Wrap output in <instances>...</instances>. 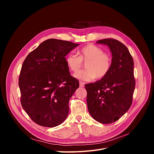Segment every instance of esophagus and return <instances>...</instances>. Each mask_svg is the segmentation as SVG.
<instances>
[{
    "label": "esophagus",
    "instance_id": "esophagus-1",
    "mask_svg": "<svg viewBox=\"0 0 154 154\" xmlns=\"http://www.w3.org/2000/svg\"><path fill=\"white\" fill-rule=\"evenodd\" d=\"M85 85V83H83V82H80V87H83Z\"/></svg>",
    "mask_w": 154,
    "mask_h": 154
}]
</instances>
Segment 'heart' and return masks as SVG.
<instances>
[{
    "instance_id": "heart-1",
    "label": "heart",
    "mask_w": 154,
    "mask_h": 154,
    "mask_svg": "<svg viewBox=\"0 0 154 154\" xmlns=\"http://www.w3.org/2000/svg\"><path fill=\"white\" fill-rule=\"evenodd\" d=\"M67 66L70 71L76 72L81 68L83 63H86L85 70L77 72L74 77L83 81H91L104 78L110 72L112 57L98 46L88 44L78 51V56L69 54L66 58Z\"/></svg>"
}]
</instances>
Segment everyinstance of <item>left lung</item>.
I'll return each mask as SVG.
<instances>
[{"mask_svg": "<svg viewBox=\"0 0 154 154\" xmlns=\"http://www.w3.org/2000/svg\"><path fill=\"white\" fill-rule=\"evenodd\" d=\"M97 44L107 45L112 54L109 74L94 83L85 84L88 112L103 124L115 122L130 109L136 85L134 61L128 48L114 38L100 40Z\"/></svg>", "mask_w": 154, "mask_h": 154, "instance_id": "obj_1", "label": "left lung"}]
</instances>
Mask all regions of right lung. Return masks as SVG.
I'll return each instance as SVG.
<instances>
[{
  "label": "right lung",
  "instance_id": "right-lung-1",
  "mask_svg": "<svg viewBox=\"0 0 154 154\" xmlns=\"http://www.w3.org/2000/svg\"><path fill=\"white\" fill-rule=\"evenodd\" d=\"M78 45L46 40L23 62L18 79L20 102L36 124L54 127L67 117L69 99L79 88V81L71 76L65 57Z\"/></svg>",
  "mask_w": 154,
  "mask_h": 154
}]
</instances>
